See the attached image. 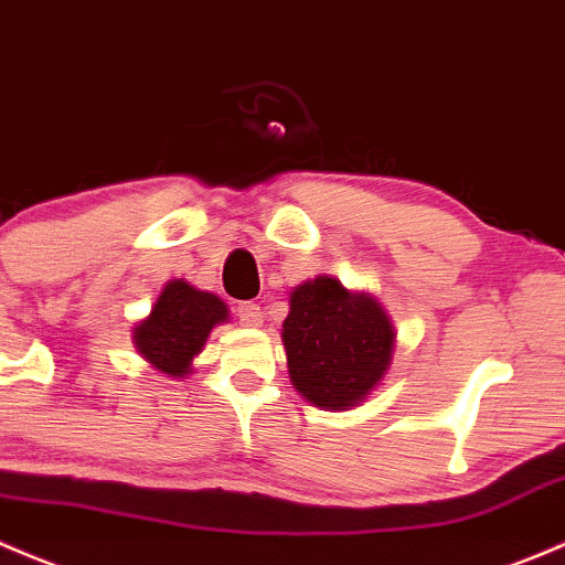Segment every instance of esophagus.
Listing matches in <instances>:
<instances>
[{"label":"esophagus","instance_id":"esophagus-1","mask_svg":"<svg viewBox=\"0 0 565 565\" xmlns=\"http://www.w3.org/2000/svg\"><path fill=\"white\" fill-rule=\"evenodd\" d=\"M236 316H239L242 326H260V323H264V312H260V307L253 305V301H242V305L236 307Z\"/></svg>","mask_w":565,"mask_h":565}]
</instances>
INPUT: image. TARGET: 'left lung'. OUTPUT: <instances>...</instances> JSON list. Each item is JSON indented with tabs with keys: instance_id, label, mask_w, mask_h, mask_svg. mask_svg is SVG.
I'll return each instance as SVG.
<instances>
[{
	"instance_id": "obj_1",
	"label": "left lung",
	"mask_w": 565,
	"mask_h": 565,
	"mask_svg": "<svg viewBox=\"0 0 565 565\" xmlns=\"http://www.w3.org/2000/svg\"><path fill=\"white\" fill-rule=\"evenodd\" d=\"M280 334L290 383L321 411L362 405L386 377L397 345L381 301L329 275L290 290Z\"/></svg>"
}]
</instances>
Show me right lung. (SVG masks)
I'll return each mask as SVG.
<instances>
[{
	"label": "right lung",
	"mask_w": 565,
	"mask_h": 565,
	"mask_svg": "<svg viewBox=\"0 0 565 565\" xmlns=\"http://www.w3.org/2000/svg\"><path fill=\"white\" fill-rule=\"evenodd\" d=\"M228 305L188 280H168L152 305V312L132 326V345L149 367L166 377L193 372L198 353L214 326L228 321Z\"/></svg>",
	"instance_id": "obj_1"
}]
</instances>
